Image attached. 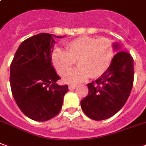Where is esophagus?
<instances>
[{
	"label": "esophagus",
	"instance_id": "obj_1",
	"mask_svg": "<svg viewBox=\"0 0 146 146\" xmlns=\"http://www.w3.org/2000/svg\"><path fill=\"white\" fill-rule=\"evenodd\" d=\"M77 88V86H74V85H70V86H69V89L70 90H74V89H76Z\"/></svg>",
	"mask_w": 146,
	"mask_h": 146
}]
</instances>
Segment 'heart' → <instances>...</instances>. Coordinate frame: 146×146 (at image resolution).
I'll return each mask as SVG.
<instances>
[{"label":"heart","instance_id":"1","mask_svg":"<svg viewBox=\"0 0 146 146\" xmlns=\"http://www.w3.org/2000/svg\"><path fill=\"white\" fill-rule=\"evenodd\" d=\"M65 50L55 48L51 53V62L56 73L63 76L78 61L80 67L64 77V81L69 84L104 75L115 55L113 44L106 37H79L66 43Z\"/></svg>","mask_w":146,"mask_h":146}]
</instances>
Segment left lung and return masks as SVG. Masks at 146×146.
Wrapping results in <instances>:
<instances>
[{
	"instance_id": "8db88e82",
	"label": "left lung",
	"mask_w": 146,
	"mask_h": 146,
	"mask_svg": "<svg viewBox=\"0 0 146 146\" xmlns=\"http://www.w3.org/2000/svg\"><path fill=\"white\" fill-rule=\"evenodd\" d=\"M118 48V44H114ZM133 59L127 52L114 56L110 68L96 81L89 83V94L81 101L82 110L95 121L110 118L127 102L133 85Z\"/></svg>"
}]
</instances>
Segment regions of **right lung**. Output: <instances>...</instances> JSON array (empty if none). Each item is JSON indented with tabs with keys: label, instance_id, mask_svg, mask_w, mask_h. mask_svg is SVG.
Returning a JSON list of instances; mask_svg holds the SVG:
<instances>
[{
	"label": "right lung",
	"instance_id": "right-lung-1",
	"mask_svg": "<svg viewBox=\"0 0 146 146\" xmlns=\"http://www.w3.org/2000/svg\"><path fill=\"white\" fill-rule=\"evenodd\" d=\"M54 43L52 34L33 36L20 44L10 65L9 81L16 103L24 114L36 121L58 114L69 91L67 85L56 83L60 78L51 62Z\"/></svg>",
	"mask_w": 146,
	"mask_h": 146
}]
</instances>
